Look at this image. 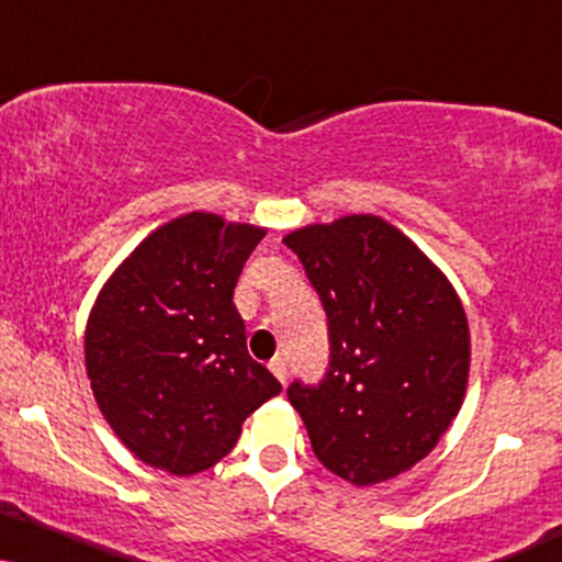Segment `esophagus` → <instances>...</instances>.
<instances>
[{
    "mask_svg": "<svg viewBox=\"0 0 562 562\" xmlns=\"http://www.w3.org/2000/svg\"><path fill=\"white\" fill-rule=\"evenodd\" d=\"M269 369H272V374L277 376L280 382L288 380V361L282 356H274L272 361H269Z\"/></svg>",
    "mask_w": 562,
    "mask_h": 562,
    "instance_id": "obj_1",
    "label": "esophagus"
}]
</instances>
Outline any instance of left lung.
Instances as JSON below:
<instances>
[{"mask_svg": "<svg viewBox=\"0 0 562 562\" xmlns=\"http://www.w3.org/2000/svg\"><path fill=\"white\" fill-rule=\"evenodd\" d=\"M327 314L329 369L288 397L314 456L371 486L427 458L461 411L471 337L463 303L397 227L374 214L285 235Z\"/></svg>", "mask_w": 562, "mask_h": 562, "instance_id": "8db88e82", "label": "left lung"}]
</instances>
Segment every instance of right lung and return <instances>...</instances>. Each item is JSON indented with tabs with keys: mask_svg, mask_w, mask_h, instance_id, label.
Returning <instances> with one entry per match:
<instances>
[{
	"mask_svg": "<svg viewBox=\"0 0 562 562\" xmlns=\"http://www.w3.org/2000/svg\"><path fill=\"white\" fill-rule=\"evenodd\" d=\"M267 229L206 212L154 229L101 288L86 324V371L114 435L175 476L212 469L248 416L280 395L248 356L233 303Z\"/></svg>",
	"mask_w": 562,
	"mask_h": 562,
	"instance_id": "obj_1",
	"label": "right lung"
}]
</instances>
